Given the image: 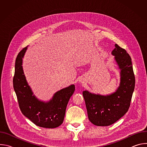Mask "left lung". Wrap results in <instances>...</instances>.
Returning a JSON list of instances; mask_svg holds the SVG:
<instances>
[{"instance_id":"8db88e82","label":"left lung","mask_w":147,"mask_h":147,"mask_svg":"<svg viewBox=\"0 0 147 147\" xmlns=\"http://www.w3.org/2000/svg\"><path fill=\"white\" fill-rule=\"evenodd\" d=\"M112 55L120 69V86L116 92L107 95L82 92L88 119L98 126L111 125L125 115L129 109L135 87V76L129 53L116 44Z\"/></svg>"}]
</instances>
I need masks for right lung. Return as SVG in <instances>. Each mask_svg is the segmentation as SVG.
Segmentation results:
<instances>
[{"instance_id": "add662e5", "label": "right lung", "mask_w": 147, "mask_h": 147, "mask_svg": "<svg viewBox=\"0 0 147 147\" xmlns=\"http://www.w3.org/2000/svg\"><path fill=\"white\" fill-rule=\"evenodd\" d=\"M27 47L21 51L16 60L13 88L22 113L40 127L53 129L63 121L68 102L75 90L74 85L56 92L48 102L39 100L28 86L23 69V58Z\"/></svg>"}]
</instances>
